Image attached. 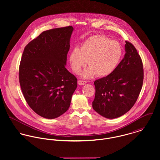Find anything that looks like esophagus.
<instances>
[{
  "mask_svg": "<svg viewBox=\"0 0 160 160\" xmlns=\"http://www.w3.org/2000/svg\"><path fill=\"white\" fill-rule=\"evenodd\" d=\"M78 83L79 85H84L85 84L87 83V82L85 81H82V80H79L78 81Z\"/></svg>",
  "mask_w": 160,
  "mask_h": 160,
  "instance_id": "1",
  "label": "esophagus"
}]
</instances>
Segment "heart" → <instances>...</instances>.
<instances>
[{
  "mask_svg": "<svg viewBox=\"0 0 160 160\" xmlns=\"http://www.w3.org/2000/svg\"><path fill=\"white\" fill-rule=\"evenodd\" d=\"M122 55L120 44L105 36H93L86 40L81 48L75 47L69 55L71 68L76 74L87 65L82 76L89 78L95 74L98 77L110 74L119 64Z\"/></svg>",
  "mask_w": 160,
  "mask_h": 160,
  "instance_id": "1",
  "label": "heart"
}]
</instances>
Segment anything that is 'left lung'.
I'll use <instances>...</instances> for the list:
<instances>
[{"label": "left lung", "instance_id": "left-lung-1", "mask_svg": "<svg viewBox=\"0 0 160 160\" xmlns=\"http://www.w3.org/2000/svg\"><path fill=\"white\" fill-rule=\"evenodd\" d=\"M126 53L114 71L95 80L93 110L109 119L126 113L137 101L143 85L142 60L137 49L126 41Z\"/></svg>", "mask_w": 160, "mask_h": 160}]
</instances>
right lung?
Wrapping results in <instances>:
<instances>
[{
  "instance_id": "obj_1",
  "label": "right lung",
  "mask_w": 160,
  "mask_h": 160,
  "mask_svg": "<svg viewBox=\"0 0 160 160\" xmlns=\"http://www.w3.org/2000/svg\"><path fill=\"white\" fill-rule=\"evenodd\" d=\"M71 26L41 32L25 46L20 67L19 81L30 108L44 118L65 113L77 88V78L65 68Z\"/></svg>"
}]
</instances>
